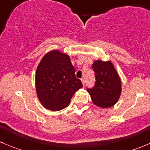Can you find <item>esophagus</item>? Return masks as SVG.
Instances as JSON below:
<instances>
[{
	"mask_svg": "<svg viewBox=\"0 0 150 150\" xmlns=\"http://www.w3.org/2000/svg\"><path fill=\"white\" fill-rule=\"evenodd\" d=\"M81 81H82L83 85L85 86V84H86V81H85V78H82V79H81Z\"/></svg>",
	"mask_w": 150,
	"mask_h": 150,
	"instance_id": "1",
	"label": "esophagus"
}]
</instances>
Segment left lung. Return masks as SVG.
<instances>
[{"label": "left lung", "mask_w": 150, "mask_h": 150, "mask_svg": "<svg viewBox=\"0 0 150 150\" xmlns=\"http://www.w3.org/2000/svg\"><path fill=\"white\" fill-rule=\"evenodd\" d=\"M95 72V86L87 88L92 102L102 108H109L118 101L121 93V81L110 61L96 60L92 64Z\"/></svg>", "instance_id": "1"}]
</instances>
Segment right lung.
Segmentation results:
<instances>
[{
  "instance_id": "right-lung-1",
  "label": "right lung",
  "mask_w": 150,
  "mask_h": 150,
  "mask_svg": "<svg viewBox=\"0 0 150 150\" xmlns=\"http://www.w3.org/2000/svg\"><path fill=\"white\" fill-rule=\"evenodd\" d=\"M38 98L46 109L59 111L69 105L74 93L83 87L75 77L69 57L59 51L48 52L35 72Z\"/></svg>"
}]
</instances>
